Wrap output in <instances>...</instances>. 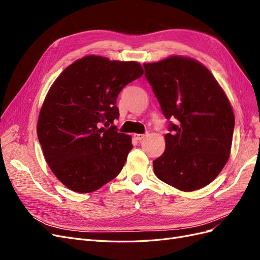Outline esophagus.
Here are the masks:
<instances>
[{
    "instance_id": "esophagus-1",
    "label": "esophagus",
    "mask_w": 260,
    "mask_h": 260,
    "mask_svg": "<svg viewBox=\"0 0 260 260\" xmlns=\"http://www.w3.org/2000/svg\"><path fill=\"white\" fill-rule=\"evenodd\" d=\"M133 138H135L137 141H141V140L145 138V135H141V133H135V135H133Z\"/></svg>"
}]
</instances>
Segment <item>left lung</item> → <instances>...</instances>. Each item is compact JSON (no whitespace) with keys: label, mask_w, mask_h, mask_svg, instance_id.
<instances>
[{"label":"left lung","mask_w":260,"mask_h":260,"mask_svg":"<svg viewBox=\"0 0 260 260\" xmlns=\"http://www.w3.org/2000/svg\"><path fill=\"white\" fill-rule=\"evenodd\" d=\"M145 77L170 122L166 148L153 161L156 177L180 191L214 181L230 157L234 114L224 91L202 62L172 55L145 62Z\"/></svg>","instance_id":"8db88e82"}]
</instances>
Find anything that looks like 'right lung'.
<instances>
[{
  "mask_svg": "<svg viewBox=\"0 0 260 260\" xmlns=\"http://www.w3.org/2000/svg\"><path fill=\"white\" fill-rule=\"evenodd\" d=\"M138 61L86 55L62 70L44 99L37 133L45 161L60 182L78 193L99 190L118 176L132 149L117 132L118 94L143 75Z\"/></svg>",
  "mask_w": 260,
  "mask_h": 260,
  "instance_id": "1",
  "label": "right lung"
}]
</instances>
